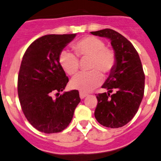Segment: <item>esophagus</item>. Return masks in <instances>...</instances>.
Segmentation results:
<instances>
[{
    "mask_svg": "<svg viewBox=\"0 0 161 161\" xmlns=\"http://www.w3.org/2000/svg\"><path fill=\"white\" fill-rule=\"evenodd\" d=\"M89 95L87 93H86V92H79V96H80L81 99H84V98L86 97V96H88Z\"/></svg>",
    "mask_w": 161,
    "mask_h": 161,
    "instance_id": "1",
    "label": "esophagus"
}]
</instances>
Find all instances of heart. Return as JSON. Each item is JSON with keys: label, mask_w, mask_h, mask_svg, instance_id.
I'll use <instances>...</instances> for the list:
<instances>
[{"label": "heart", "mask_w": 161, "mask_h": 161, "mask_svg": "<svg viewBox=\"0 0 161 161\" xmlns=\"http://www.w3.org/2000/svg\"><path fill=\"white\" fill-rule=\"evenodd\" d=\"M75 55L67 50L60 52L58 61L63 70L69 75H75L79 69L78 57L90 56V72H81L71 81V86L81 92H90L103 81L101 71L108 73L116 65V56L113 48L106 46L102 39L92 35L81 38L72 45Z\"/></svg>", "instance_id": "obj_1"}]
</instances>
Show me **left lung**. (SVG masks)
Returning <instances> with one entry per match:
<instances>
[{"label":"left lung","mask_w":161,"mask_h":161,"mask_svg":"<svg viewBox=\"0 0 161 161\" xmlns=\"http://www.w3.org/2000/svg\"><path fill=\"white\" fill-rule=\"evenodd\" d=\"M91 34L109 38L116 56V65L102 86L108 92L96 96L95 117L106 127H122L137 113L144 94L141 61L131 42L117 31L106 28ZM113 91L114 93L110 96Z\"/></svg>","instance_id":"left-lung-1"}]
</instances>
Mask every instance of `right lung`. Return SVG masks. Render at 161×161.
Instances as JSON below:
<instances>
[{"mask_svg": "<svg viewBox=\"0 0 161 161\" xmlns=\"http://www.w3.org/2000/svg\"><path fill=\"white\" fill-rule=\"evenodd\" d=\"M76 36L47 35L33 42L24 55L18 80V93L25 117L40 132L54 133L69 126L81 101L78 90L65 89L69 78L58 61L60 52Z\"/></svg>", "mask_w": 161, "mask_h": 161, "instance_id": "right-lung-1", "label": "right lung"}]
</instances>
